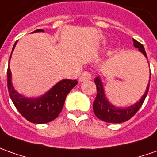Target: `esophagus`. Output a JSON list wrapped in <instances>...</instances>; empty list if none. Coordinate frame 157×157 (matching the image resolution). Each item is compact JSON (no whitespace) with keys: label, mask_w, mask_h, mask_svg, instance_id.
<instances>
[{"label":"esophagus","mask_w":157,"mask_h":157,"mask_svg":"<svg viewBox=\"0 0 157 157\" xmlns=\"http://www.w3.org/2000/svg\"><path fill=\"white\" fill-rule=\"evenodd\" d=\"M91 78H92L91 74L88 71H84V72H82V74L81 75L79 80H80V82H84V81H88Z\"/></svg>","instance_id":"esophagus-1"}]
</instances>
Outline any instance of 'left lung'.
Returning a JSON list of instances; mask_svg holds the SVG:
<instances>
[{
  "mask_svg": "<svg viewBox=\"0 0 157 157\" xmlns=\"http://www.w3.org/2000/svg\"><path fill=\"white\" fill-rule=\"evenodd\" d=\"M133 43H134V46L136 48H138V50L147 57L144 47L141 43L137 41L136 39H133ZM94 83L96 84L97 95L95 100L94 101V104H93L94 113L96 115L98 119H101L105 122H107V123H122V122L127 121L131 118H132L143 105V103L148 94L149 87H150V82H149L145 94L142 97L141 100L137 102L135 105L126 107V108H118V107H115L114 105H113L112 104H110L108 101L106 100L100 77H96L94 79Z\"/></svg>",
  "mask_w": 157,
  "mask_h": 157,
  "instance_id": "8db88e82",
  "label": "left lung"
}]
</instances>
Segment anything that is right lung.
I'll return each mask as SVG.
<instances>
[{"mask_svg":"<svg viewBox=\"0 0 157 157\" xmlns=\"http://www.w3.org/2000/svg\"><path fill=\"white\" fill-rule=\"evenodd\" d=\"M36 32H44L38 29ZM14 44L12 52L15 47ZM12 55V54H11ZM10 55V58H11ZM9 58V60H10ZM78 83L76 80H63L56 83L44 95L37 99H28L16 92L12 85L11 71L7 68V88L9 96L17 110L25 119L34 124L51 122L60 114L68 94Z\"/></svg>","mask_w":157,"mask_h":157,"instance_id":"add662e5","label":"right lung"}]
</instances>
